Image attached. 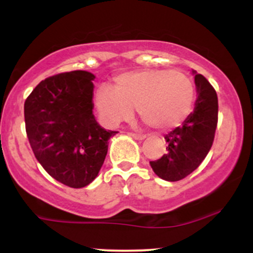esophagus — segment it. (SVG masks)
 Instances as JSON below:
<instances>
[{
  "instance_id": "34e87169",
  "label": "esophagus",
  "mask_w": 253,
  "mask_h": 253,
  "mask_svg": "<svg viewBox=\"0 0 253 253\" xmlns=\"http://www.w3.org/2000/svg\"><path fill=\"white\" fill-rule=\"evenodd\" d=\"M130 135H132L134 139H136V140H144V139L146 138V135L139 134V133H130Z\"/></svg>"
}]
</instances>
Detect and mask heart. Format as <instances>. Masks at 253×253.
<instances>
[{"label":"heart","mask_w":253,"mask_h":253,"mask_svg":"<svg viewBox=\"0 0 253 253\" xmlns=\"http://www.w3.org/2000/svg\"><path fill=\"white\" fill-rule=\"evenodd\" d=\"M195 97L193 81L184 72L169 69H144L124 72L114 78L113 88L101 85L95 103L110 126L138 114L147 126L168 129L189 115Z\"/></svg>","instance_id":"obj_1"}]
</instances>
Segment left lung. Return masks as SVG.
<instances>
[{
    "label": "left lung",
    "mask_w": 253,
    "mask_h": 253,
    "mask_svg": "<svg viewBox=\"0 0 253 253\" xmlns=\"http://www.w3.org/2000/svg\"><path fill=\"white\" fill-rule=\"evenodd\" d=\"M196 101L194 110L164 136L167 153L157 161L150 162L155 173L162 179L176 182L190 175L199 168L213 145L217 124V96L211 83L195 70Z\"/></svg>",
    "instance_id": "obj_1"
}]
</instances>
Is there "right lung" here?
Returning <instances> with one entry per match:
<instances>
[{
    "label": "right lung",
    "instance_id": "right-lung-1",
    "mask_svg": "<svg viewBox=\"0 0 253 253\" xmlns=\"http://www.w3.org/2000/svg\"><path fill=\"white\" fill-rule=\"evenodd\" d=\"M95 76L77 70L46 78L25 102V124L34 156L50 176L70 188L96 178L114 130L92 114Z\"/></svg>",
    "mask_w": 253,
    "mask_h": 253
}]
</instances>
